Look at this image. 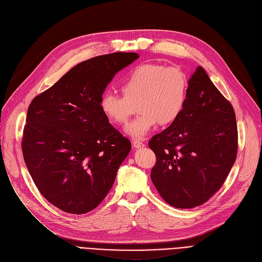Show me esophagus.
Wrapping results in <instances>:
<instances>
[{"label": "esophagus", "mask_w": 262, "mask_h": 262, "mask_svg": "<svg viewBox=\"0 0 262 262\" xmlns=\"http://www.w3.org/2000/svg\"><path fill=\"white\" fill-rule=\"evenodd\" d=\"M133 144H134V146H135V147H137V148L143 147V146L145 145L141 140H134V141H133Z\"/></svg>", "instance_id": "obj_1"}]
</instances>
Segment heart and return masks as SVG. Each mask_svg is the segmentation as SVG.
Listing matches in <instances>:
<instances>
[{
  "instance_id": "obj_1",
  "label": "heart",
  "mask_w": 262,
  "mask_h": 262,
  "mask_svg": "<svg viewBox=\"0 0 262 262\" xmlns=\"http://www.w3.org/2000/svg\"><path fill=\"white\" fill-rule=\"evenodd\" d=\"M123 96L105 93L100 108L114 124L124 125L138 106L141 113L126 127L133 138L141 139L161 125H169L181 117L186 106L189 78L180 67L143 63L135 67L120 86Z\"/></svg>"
}]
</instances>
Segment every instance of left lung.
<instances>
[{
  "label": "left lung",
  "mask_w": 262,
  "mask_h": 262,
  "mask_svg": "<svg viewBox=\"0 0 262 262\" xmlns=\"http://www.w3.org/2000/svg\"><path fill=\"white\" fill-rule=\"evenodd\" d=\"M148 146L156 156L150 180L173 207L203 205L223 186L238 153L236 114L202 67L189 80L181 117Z\"/></svg>",
  "instance_id": "left-lung-1"
}]
</instances>
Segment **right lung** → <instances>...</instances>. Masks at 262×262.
I'll use <instances>...</instances> for the list:
<instances>
[{
  "label": "right lung",
  "mask_w": 262,
  "mask_h": 262,
  "mask_svg": "<svg viewBox=\"0 0 262 262\" xmlns=\"http://www.w3.org/2000/svg\"><path fill=\"white\" fill-rule=\"evenodd\" d=\"M139 57L116 52L82 61L29 106L21 148L26 167L47 201L82 214L112 189L132 144L100 108L108 82Z\"/></svg>",
  "instance_id": "1"
}]
</instances>
